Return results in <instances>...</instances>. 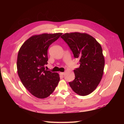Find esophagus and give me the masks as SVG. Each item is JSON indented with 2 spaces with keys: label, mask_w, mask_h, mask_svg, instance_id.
Segmentation results:
<instances>
[{
  "label": "esophagus",
  "mask_w": 124,
  "mask_h": 124,
  "mask_svg": "<svg viewBox=\"0 0 124 124\" xmlns=\"http://www.w3.org/2000/svg\"><path fill=\"white\" fill-rule=\"evenodd\" d=\"M59 74L61 75V76H63V75L65 74V72H60V73H59Z\"/></svg>",
  "instance_id": "34e87169"
}]
</instances>
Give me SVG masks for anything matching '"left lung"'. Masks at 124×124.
Here are the masks:
<instances>
[{
  "label": "left lung",
  "mask_w": 124,
  "mask_h": 124,
  "mask_svg": "<svg viewBox=\"0 0 124 124\" xmlns=\"http://www.w3.org/2000/svg\"><path fill=\"white\" fill-rule=\"evenodd\" d=\"M61 38L68 44L80 67L74 70V80L69 84L80 96H86L96 88L102 78L104 66L102 49L96 40L87 33H66Z\"/></svg>",
  "instance_id": "left-lung-1"
}]
</instances>
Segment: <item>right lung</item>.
Instances as JSON below:
<instances>
[{"label": "right lung", "mask_w": 124, "mask_h": 124, "mask_svg": "<svg viewBox=\"0 0 124 124\" xmlns=\"http://www.w3.org/2000/svg\"><path fill=\"white\" fill-rule=\"evenodd\" d=\"M62 33H43L31 37L18 51L17 69L25 87L32 95L43 99L54 92L60 80L59 74L45 69L48 61L47 50Z\"/></svg>", "instance_id": "obj_1"}]
</instances>
